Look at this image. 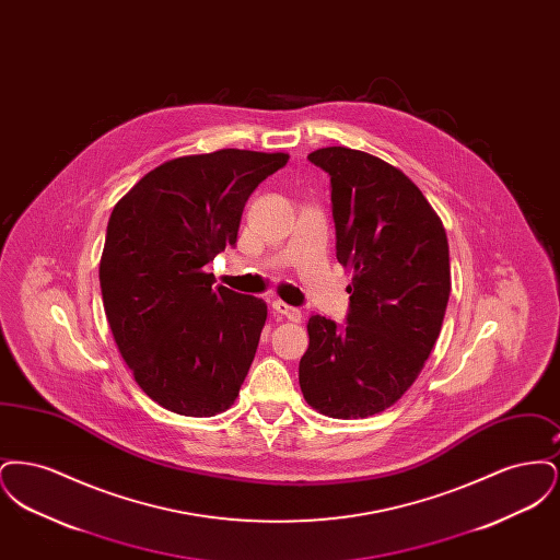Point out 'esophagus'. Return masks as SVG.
I'll use <instances>...</instances> for the list:
<instances>
[{"mask_svg": "<svg viewBox=\"0 0 560 560\" xmlns=\"http://www.w3.org/2000/svg\"><path fill=\"white\" fill-rule=\"evenodd\" d=\"M272 311H275L279 317H285V319L292 320V323H300V319H302V313H300L298 308L288 306V304L281 302V300H275V302H272Z\"/></svg>", "mask_w": 560, "mask_h": 560, "instance_id": "34e87169", "label": "esophagus"}]
</instances>
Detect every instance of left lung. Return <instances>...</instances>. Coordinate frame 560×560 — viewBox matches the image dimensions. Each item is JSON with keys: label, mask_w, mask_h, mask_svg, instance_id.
<instances>
[{"label": "left lung", "mask_w": 560, "mask_h": 560, "mask_svg": "<svg viewBox=\"0 0 560 560\" xmlns=\"http://www.w3.org/2000/svg\"><path fill=\"white\" fill-rule=\"evenodd\" d=\"M329 174L336 258L352 270L347 323L313 315L300 388L323 416L368 418L395 405L434 347L452 292L441 218L400 170L347 147L313 151Z\"/></svg>", "instance_id": "8db88e82"}]
</instances>
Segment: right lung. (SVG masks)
Wrapping results in <instances>:
<instances>
[{
	"mask_svg": "<svg viewBox=\"0 0 560 560\" xmlns=\"http://www.w3.org/2000/svg\"><path fill=\"white\" fill-rule=\"evenodd\" d=\"M288 153L222 149L165 161L108 218L101 290L138 386L167 411L212 418L240 395L267 320L260 298L213 288L245 201Z\"/></svg>",
	"mask_w": 560,
	"mask_h": 560,
	"instance_id": "add662e5",
	"label": "right lung"
}]
</instances>
